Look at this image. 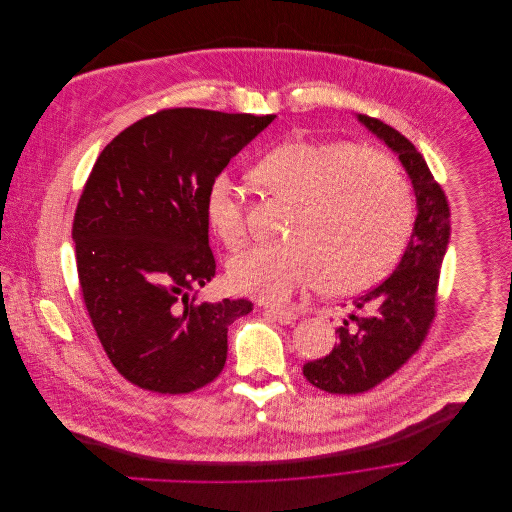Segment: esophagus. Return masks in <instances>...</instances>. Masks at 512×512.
<instances>
[{"instance_id":"1","label":"esophagus","mask_w":512,"mask_h":512,"mask_svg":"<svg viewBox=\"0 0 512 512\" xmlns=\"http://www.w3.org/2000/svg\"><path fill=\"white\" fill-rule=\"evenodd\" d=\"M266 313L274 319V321H278L280 325H293L295 323V319H297V315L290 311V309H282V307H268L266 305Z\"/></svg>"}]
</instances>
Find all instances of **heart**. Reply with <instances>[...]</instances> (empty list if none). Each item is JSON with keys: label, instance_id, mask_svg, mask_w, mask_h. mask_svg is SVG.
Here are the masks:
<instances>
[{"label": "heart", "instance_id": "obj_1", "mask_svg": "<svg viewBox=\"0 0 512 512\" xmlns=\"http://www.w3.org/2000/svg\"><path fill=\"white\" fill-rule=\"evenodd\" d=\"M276 195L299 207L290 244H256L234 256V290L266 303L325 286L359 292L380 280L400 256L412 226V195L396 165L368 149L293 140L272 149L254 169ZM242 191L217 175L205 213L220 240L236 248L246 238Z\"/></svg>", "mask_w": 512, "mask_h": 512}]
</instances>
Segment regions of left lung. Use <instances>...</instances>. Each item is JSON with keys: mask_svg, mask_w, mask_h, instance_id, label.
<instances>
[{"mask_svg": "<svg viewBox=\"0 0 512 512\" xmlns=\"http://www.w3.org/2000/svg\"><path fill=\"white\" fill-rule=\"evenodd\" d=\"M357 120L398 155L412 181L418 215L396 270L353 299L355 309L337 329L333 351L303 365V376L331 394L370 390L420 349L436 315L439 268L451 234L447 199L424 155L392 126L365 114Z\"/></svg>", "mask_w": 512, "mask_h": 512, "instance_id": "left-lung-1", "label": "left lung"}]
</instances>
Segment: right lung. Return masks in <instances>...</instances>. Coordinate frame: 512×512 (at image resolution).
<instances>
[{
  "label": "right lung",
  "instance_id": "add662e5",
  "mask_svg": "<svg viewBox=\"0 0 512 512\" xmlns=\"http://www.w3.org/2000/svg\"><path fill=\"white\" fill-rule=\"evenodd\" d=\"M274 118L161 110L118 134L92 167L74 213L78 280L108 359L140 388L187 394L224 368L228 325L252 303L195 301L217 270L205 199Z\"/></svg>",
  "mask_w": 512,
  "mask_h": 512
}]
</instances>
